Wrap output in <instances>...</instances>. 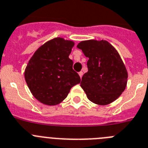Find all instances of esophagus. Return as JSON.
I'll use <instances>...</instances> for the list:
<instances>
[{"mask_svg":"<svg viewBox=\"0 0 148 148\" xmlns=\"http://www.w3.org/2000/svg\"><path fill=\"white\" fill-rule=\"evenodd\" d=\"M83 73L82 72V71H79V77H80V78L82 77V76H83Z\"/></svg>","mask_w":148,"mask_h":148,"instance_id":"1","label":"esophagus"}]
</instances>
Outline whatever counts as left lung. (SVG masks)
<instances>
[{
	"label": "left lung",
	"mask_w": 148,
	"mask_h": 148,
	"mask_svg": "<svg viewBox=\"0 0 148 148\" xmlns=\"http://www.w3.org/2000/svg\"><path fill=\"white\" fill-rule=\"evenodd\" d=\"M77 47L88 57V72L80 86L90 101L107 105L115 101L127 86V71L115 47L106 40L83 41Z\"/></svg>",
	"instance_id": "obj_1"
}]
</instances>
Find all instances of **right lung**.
<instances>
[{"mask_svg":"<svg viewBox=\"0 0 148 148\" xmlns=\"http://www.w3.org/2000/svg\"><path fill=\"white\" fill-rule=\"evenodd\" d=\"M74 45L72 41L54 38L38 47L29 60L25 80L32 95L43 104L60 103L80 82L69 57Z\"/></svg>","mask_w":148,"mask_h":148,"instance_id":"right-lung-1","label":"right lung"}]
</instances>
